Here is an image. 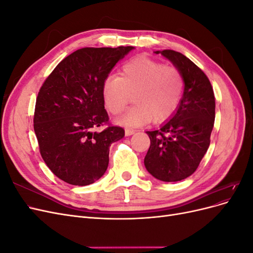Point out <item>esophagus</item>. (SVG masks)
I'll use <instances>...</instances> for the list:
<instances>
[{
  "instance_id": "34e87169",
  "label": "esophagus",
  "mask_w": 253,
  "mask_h": 253,
  "mask_svg": "<svg viewBox=\"0 0 253 253\" xmlns=\"http://www.w3.org/2000/svg\"><path fill=\"white\" fill-rule=\"evenodd\" d=\"M125 133H126V136H131V135L135 134V129H133V128H126Z\"/></svg>"
}]
</instances>
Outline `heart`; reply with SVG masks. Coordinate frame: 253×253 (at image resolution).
<instances>
[{
  "label": "heart",
  "mask_w": 253,
  "mask_h": 253,
  "mask_svg": "<svg viewBox=\"0 0 253 253\" xmlns=\"http://www.w3.org/2000/svg\"><path fill=\"white\" fill-rule=\"evenodd\" d=\"M183 89L179 70L145 56L127 61L121 66L119 77L110 76L102 86L106 108L114 115L124 112L134 94L136 104L119 119L126 126L165 121L178 108Z\"/></svg>",
  "instance_id": "obj_1"
}]
</instances>
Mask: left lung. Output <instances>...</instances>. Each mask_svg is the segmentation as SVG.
Segmentation results:
<instances>
[{
  "label": "left lung",
  "mask_w": 253,
  "mask_h": 253,
  "mask_svg": "<svg viewBox=\"0 0 253 253\" xmlns=\"http://www.w3.org/2000/svg\"><path fill=\"white\" fill-rule=\"evenodd\" d=\"M181 73L185 89L178 108L156 131L145 132L151 140L144 166L155 178L179 181L192 175L210 145L215 118V98L208 77L182 53L155 51Z\"/></svg>",
  "instance_id": "8db88e82"
}]
</instances>
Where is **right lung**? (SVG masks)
I'll use <instances>...</instances> for the list:
<instances>
[{"label": "right lung", "mask_w": 253, "mask_h": 253, "mask_svg": "<svg viewBox=\"0 0 253 253\" xmlns=\"http://www.w3.org/2000/svg\"><path fill=\"white\" fill-rule=\"evenodd\" d=\"M133 46L84 47L71 53L44 81L37 97L34 129L43 160L57 177L74 186L98 180L109 166L111 144L125 136L109 126L102 86Z\"/></svg>", "instance_id": "right-lung-1"}]
</instances>
